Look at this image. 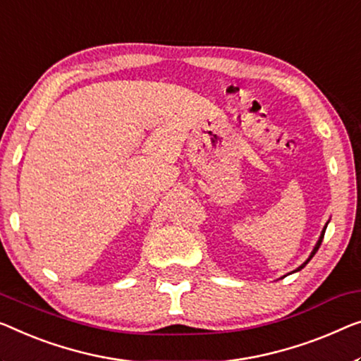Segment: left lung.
Returning a JSON list of instances; mask_svg holds the SVG:
<instances>
[{"mask_svg": "<svg viewBox=\"0 0 361 361\" xmlns=\"http://www.w3.org/2000/svg\"><path fill=\"white\" fill-rule=\"evenodd\" d=\"M326 227H327V225H326ZM326 227H324V230H322V233H321V236H319V240H318V243H316V246H314V250H313V252H311V256L308 257V261H306L305 262V264H301L298 269H297V271H300V269H303L306 264H308V262H310V259H311V257H313L314 255H316V251H318L319 250V246H321V243H322V238H324V233H326Z\"/></svg>", "mask_w": 361, "mask_h": 361, "instance_id": "obj_1", "label": "left lung"}]
</instances>
